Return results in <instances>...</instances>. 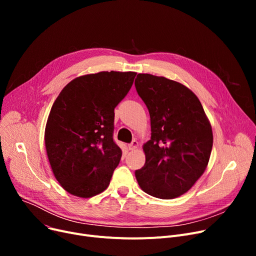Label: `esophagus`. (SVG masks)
<instances>
[{"label": "esophagus", "mask_w": 256, "mask_h": 256, "mask_svg": "<svg viewBox=\"0 0 256 256\" xmlns=\"http://www.w3.org/2000/svg\"><path fill=\"white\" fill-rule=\"evenodd\" d=\"M138 145H139V143H138L137 140H132V141L128 144V150H135V148H137Z\"/></svg>", "instance_id": "esophagus-1"}]
</instances>
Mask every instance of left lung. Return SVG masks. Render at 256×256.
<instances>
[{
  "label": "left lung",
  "mask_w": 256,
  "mask_h": 256,
  "mask_svg": "<svg viewBox=\"0 0 256 256\" xmlns=\"http://www.w3.org/2000/svg\"><path fill=\"white\" fill-rule=\"evenodd\" d=\"M136 90L150 115L152 137L144 166L135 171L141 189L172 199L189 191L204 172L212 147V126L195 94L186 86L139 74Z\"/></svg>",
  "instance_id": "left-lung-1"
}]
</instances>
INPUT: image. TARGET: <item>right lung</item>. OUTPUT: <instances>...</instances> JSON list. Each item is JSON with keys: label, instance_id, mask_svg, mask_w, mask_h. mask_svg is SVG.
Wrapping results in <instances>:
<instances>
[{"label": "right lung", "instance_id": "1", "mask_svg": "<svg viewBox=\"0 0 256 256\" xmlns=\"http://www.w3.org/2000/svg\"><path fill=\"white\" fill-rule=\"evenodd\" d=\"M136 72H102L67 84L52 104L44 142L54 176L68 193L89 198L109 186L121 158L114 109Z\"/></svg>", "mask_w": 256, "mask_h": 256}]
</instances>
